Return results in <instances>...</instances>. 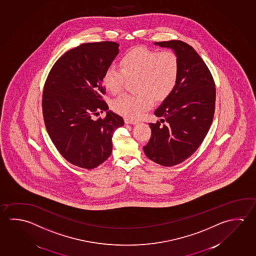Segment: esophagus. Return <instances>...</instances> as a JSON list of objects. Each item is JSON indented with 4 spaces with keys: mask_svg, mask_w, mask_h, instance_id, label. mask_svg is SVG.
<instances>
[{
    "mask_svg": "<svg viewBox=\"0 0 256 256\" xmlns=\"http://www.w3.org/2000/svg\"><path fill=\"white\" fill-rule=\"evenodd\" d=\"M125 123H126V124H132V125H136V124H138V122H136V120H130L128 118H125Z\"/></svg>",
    "mask_w": 256,
    "mask_h": 256,
    "instance_id": "1",
    "label": "esophagus"
}]
</instances>
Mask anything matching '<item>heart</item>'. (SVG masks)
<instances>
[{
    "label": "heart",
    "mask_w": 256,
    "mask_h": 256,
    "mask_svg": "<svg viewBox=\"0 0 256 256\" xmlns=\"http://www.w3.org/2000/svg\"><path fill=\"white\" fill-rule=\"evenodd\" d=\"M120 64V68L112 65L106 70L104 84L116 94L122 91L126 78H136V90L140 94H124L112 104L114 110L125 117L138 118L151 108L152 98L162 100L176 86L180 63L173 50L134 47L122 55Z\"/></svg>",
    "instance_id": "1"
}]
</instances>
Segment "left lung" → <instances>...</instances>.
<instances>
[{
    "label": "left lung",
    "instance_id": "obj_1",
    "mask_svg": "<svg viewBox=\"0 0 256 256\" xmlns=\"http://www.w3.org/2000/svg\"><path fill=\"white\" fill-rule=\"evenodd\" d=\"M154 44L174 50L180 72L176 86L155 110L160 120L149 124L151 138L144 152L156 164L172 167L201 146L214 118L216 89L209 68L193 47L178 40Z\"/></svg>",
    "mask_w": 256,
    "mask_h": 256
}]
</instances>
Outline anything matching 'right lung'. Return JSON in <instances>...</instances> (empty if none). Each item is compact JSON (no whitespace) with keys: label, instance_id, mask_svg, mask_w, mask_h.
Returning <instances> with one entry per match:
<instances>
[{"label":"right lung","instance_id":"right-lung-1","mask_svg":"<svg viewBox=\"0 0 256 256\" xmlns=\"http://www.w3.org/2000/svg\"><path fill=\"white\" fill-rule=\"evenodd\" d=\"M115 42H88L68 50L52 68L42 92L47 132L60 154L80 168H96L112 151V136L124 125L109 109L104 75L118 54ZM106 110L96 121L94 114Z\"/></svg>","mask_w":256,"mask_h":256}]
</instances>
